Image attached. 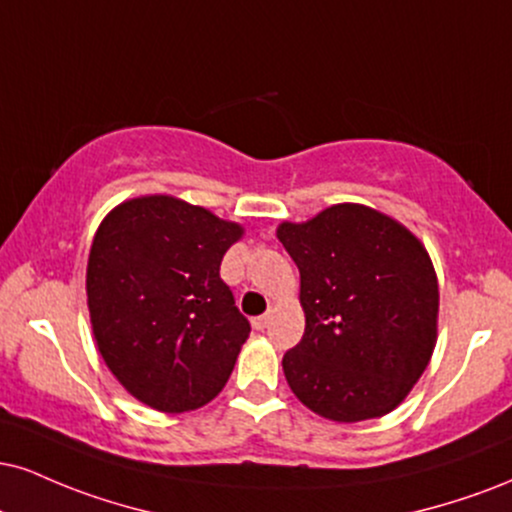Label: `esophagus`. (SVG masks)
<instances>
[{
	"instance_id": "obj_1",
	"label": "esophagus",
	"mask_w": 512,
	"mask_h": 512,
	"mask_svg": "<svg viewBox=\"0 0 512 512\" xmlns=\"http://www.w3.org/2000/svg\"><path fill=\"white\" fill-rule=\"evenodd\" d=\"M269 322H272V315H262V317L252 319V326H255L257 331H264L269 326Z\"/></svg>"
}]
</instances>
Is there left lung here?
I'll list each match as a JSON object with an SVG mask.
<instances>
[{
    "label": "left lung",
    "instance_id": "obj_1",
    "mask_svg": "<svg viewBox=\"0 0 512 512\" xmlns=\"http://www.w3.org/2000/svg\"><path fill=\"white\" fill-rule=\"evenodd\" d=\"M276 236L298 264L305 334L283 355L303 405L334 422L398 408L432 360L439 283L429 252L377 209L343 202Z\"/></svg>",
    "mask_w": 512,
    "mask_h": 512
}]
</instances>
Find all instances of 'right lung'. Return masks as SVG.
Instances as JSON below:
<instances>
[{"mask_svg": "<svg viewBox=\"0 0 512 512\" xmlns=\"http://www.w3.org/2000/svg\"><path fill=\"white\" fill-rule=\"evenodd\" d=\"M243 226L171 195L121 202L92 240L88 310L102 360L140 403L188 412L229 381L250 322L219 267Z\"/></svg>", "mask_w": 512, "mask_h": 512, "instance_id": "1", "label": "right lung"}]
</instances>
